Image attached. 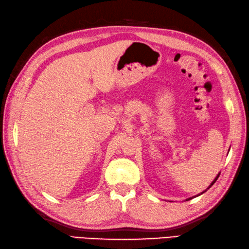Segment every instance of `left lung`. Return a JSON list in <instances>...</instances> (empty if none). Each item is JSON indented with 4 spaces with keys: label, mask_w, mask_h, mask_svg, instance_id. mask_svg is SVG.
<instances>
[{
    "label": "left lung",
    "mask_w": 249,
    "mask_h": 249,
    "mask_svg": "<svg viewBox=\"0 0 249 249\" xmlns=\"http://www.w3.org/2000/svg\"><path fill=\"white\" fill-rule=\"evenodd\" d=\"M219 176H220V173H219V175H218L217 177H215V179H214V180H213V181L212 182V184H210V185H209V187H208V189H210V187H212V186L213 185V183H214L215 181H217V179H218V178H219ZM206 191H207V190H206ZM206 191H204V192H206ZM204 192H203V193H204ZM203 193H200V194H203ZM189 199H191V198H189ZM189 199H186V200H189Z\"/></svg>",
    "instance_id": "1"
}]
</instances>
